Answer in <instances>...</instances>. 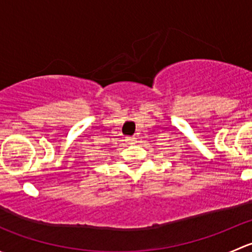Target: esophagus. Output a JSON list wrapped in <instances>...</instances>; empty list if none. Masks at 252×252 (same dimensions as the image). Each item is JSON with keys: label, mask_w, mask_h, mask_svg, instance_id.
Here are the masks:
<instances>
[{"label": "esophagus", "mask_w": 252, "mask_h": 252, "mask_svg": "<svg viewBox=\"0 0 252 252\" xmlns=\"http://www.w3.org/2000/svg\"><path fill=\"white\" fill-rule=\"evenodd\" d=\"M136 138H134V136H129V138H126V142H128L129 145H134L136 144Z\"/></svg>", "instance_id": "obj_1"}]
</instances>
